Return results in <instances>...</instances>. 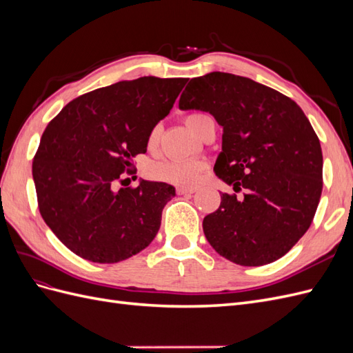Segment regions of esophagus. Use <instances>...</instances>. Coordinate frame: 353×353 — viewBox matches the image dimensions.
<instances>
[{
    "label": "esophagus",
    "instance_id": "1",
    "mask_svg": "<svg viewBox=\"0 0 353 353\" xmlns=\"http://www.w3.org/2000/svg\"><path fill=\"white\" fill-rule=\"evenodd\" d=\"M178 194H193L196 193V188H187V187H178Z\"/></svg>",
    "mask_w": 353,
    "mask_h": 353
}]
</instances>
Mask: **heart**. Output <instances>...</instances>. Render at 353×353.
<instances>
[{
	"mask_svg": "<svg viewBox=\"0 0 353 353\" xmlns=\"http://www.w3.org/2000/svg\"><path fill=\"white\" fill-rule=\"evenodd\" d=\"M206 114L193 113L187 116V125L193 132L197 130V123ZM157 140V131L153 130L148 135V144H154ZM203 163L194 159H169L163 160L152 168V175L156 179L176 185H193L199 181Z\"/></svg>",
	"mask_w": 353,
	"mask_h": 353,
	"instance_id": "heart-1",
	"label": "heart"
}]
</instances>
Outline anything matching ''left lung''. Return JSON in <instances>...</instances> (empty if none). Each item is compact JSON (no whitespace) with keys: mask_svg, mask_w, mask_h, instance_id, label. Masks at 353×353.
<instances>
[{"mask_svg":"<svg viewBox=\"0 0 353 353\" xmlns=\"http://www.w3.org/2000/svg\"><path fill=\"white\" fill-rule=\"evenodd\" d=\"M181 110L208 112L222 126L215 172L244 197L221 194L203 219L210 245L243 266L280 259L311 227L323 191V152L302 109L281 92L210 72L193 78Z\"/></svg>","mask_w":353,"mask_h":353,"instance_id":"1","label":"left lung"}]
</instances>
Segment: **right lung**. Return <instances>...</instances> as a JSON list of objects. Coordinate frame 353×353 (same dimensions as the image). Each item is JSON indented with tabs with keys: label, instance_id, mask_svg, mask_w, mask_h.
I'll use <instances>...</instances> for the list:
<instances>
[{
	"label": "right lung",
	"instance_id": "1",
	"mask_svg": "<svg viewBox=\"0 0 353 353\" xmlns=\"http://www.w3.org/2000/svg\"><path fill=\"white\" fill-rule=\"evenodd\" d=\"M185 83L156 77L116 82L74 99L46 128L32 163L38 208L74 254L116 263L156 237L175 187L144 179L137 188L117 184L135 174L132 159L147 152L148 135Z\"/></svg>",
	"mask_w": 353,
	"mask_h": 353
}]
</instances>
